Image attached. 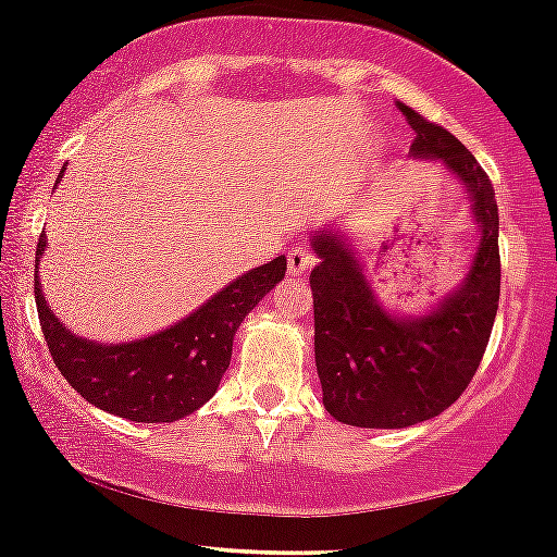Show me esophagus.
<instances>
[{
  "label": "esophagus",
  "mask_w": 557,
  "mask_h": 557,
  "mask_svg": "<svg viewBox=\"0 0 557 557\" xmlns=\"http://www.w3.org/2000/svg\"><path fill=\"white\" fill-rule=\"evenodd\" d=\"M286 262H289L292 276H302V273H308V268L315 262V258L310 252H305L302 247H292L289 255H286Z\"/></svg>",
  "instance_id": "1"
}]
</instances>
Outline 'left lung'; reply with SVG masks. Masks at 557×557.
Wrapping results in <instances>:
<instances>
[{
  "instance_id": "left-lung-1",
  "label": "left lung",
  "mask_w": 557,
  "mask_h": 557,
  "mask_svg": "<svg viewBox=\"0 0 557 557\" xmlns=\"http://www.w3.org/2000/svg\"><path fill=\"white\" fill-rule=\"evenodd\" d=\"M416 131L410 152L436 158L466 184L481 242L466 284L442 308L416 321L386 315L360 262L334 231L312 239L315 366L323 405L336 421L360 429H403L429 421L466 392L490 345L499 302V212L479 160L440 123L399 102Z\"/></svg>"
}]
</instances>
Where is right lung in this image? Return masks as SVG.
<instances>
[{
    "mask_svg": "<svg viewBox=\"0 0 557 557\" xmlns=\"http://www.w3.org/2000/svg\"><path fill=\"white\" fill-rule=\"evenodd\" d=\"M47 239L41 234L36 255H41ZM284 271L286 258L265 262L231 281L226 289L176 326L112 347L78 339L62 329L44 302L36 281L39 276H34V297L49 355L86 403L128 421L171 423L195 413L215 395L231 362L236 329L284 278Z\"/></svg>",
    "mask_w": 557,
    "mask_h": 557,
    "instance_id": "add662e5",
    "label": "right lung"
}]
</instances>
